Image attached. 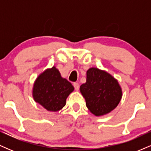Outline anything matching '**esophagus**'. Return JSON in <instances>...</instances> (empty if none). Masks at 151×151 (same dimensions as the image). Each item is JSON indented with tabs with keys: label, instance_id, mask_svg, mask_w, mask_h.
<instances>
[{
	"label": "esophagus",
	"instance_id": "obj_1",
	"mask_svg": "<svg viewBox=\"0 0 151 151\" xmlns=\"http://www.w3.org/2000/svg\"><path fill=\"white\" fill-rule=\"evenodd\" d=\"M73 86H74V89H75L76 91H78V90H79V84H78L77 82H74V84H73Z\"/></svg>",
	"mask_w": 151,
	"mask_h": 151
}]
</instances>
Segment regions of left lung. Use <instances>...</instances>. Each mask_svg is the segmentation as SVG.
<instances>
[{
    "mask_svg": "<svg viewBox=\"0 0 151 151\" xmlns=\"http://www.w3.org/2000/svg\"><path fill=\"white\" fill-rule=\"evenodd\" d=\"M86 105L96 116L113 111L120 102L122 90L119 82L106 71L91 67L86 72V81L80 86Z\"/></svg>",
    "mask_w": 151,
    "mask_h": 151,
    "instance_id": "obj_1",
    "label": "left lung"
}]
</instances>
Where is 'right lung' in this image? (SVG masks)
I'll use <instances>...</instances> for the list:
<instances>
[{
	"instance_id": "right-lung-1",
	"label": "right lung",
	"mask_w": 151,
	"mask_h": 151,
	"mask_svg": "<svg viewBox=\"0 0 151 151\" xmlns=\"http://www.w3.org/2000/svg\"><path fill=\"white\" fill-rule=\"evenodd\" d=\"M74 88L58 69H47L37 77L32 89L35 101L49 111L56 112L65 106L66 100Z\"/></svg>"
}]
</instances>
